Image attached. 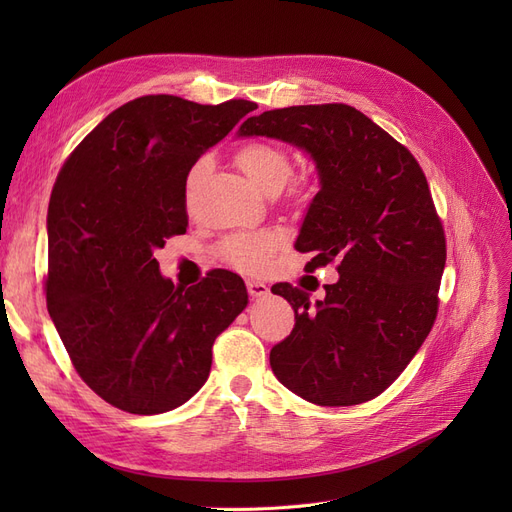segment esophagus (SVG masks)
Instances as JSON below:
<instances>
[{"instance_id": "1", "label": "esophagus", "mask_w": 512, "mask_h": 512, "mask_svg": "<svg viewBox=\"0 0 512 512\" xmlns=\"http://www.w3.org/2000/svg\"><path fill=\"white\" fill-rule=\"evenodd\" d=\"M247 292H250L252 299H260V297H267L269 286L262 282H256V280H247Z\"/></svg>"}]
</instances>
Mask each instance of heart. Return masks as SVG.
Returning <instances> with one entry per match:
<instances>
[{
	"instance_id": "1",
	"label": "heart",
	"mask_w": 512,
	"mask_h": 512,
	"mask_svg": "<svg viewBox=\"0 0 512 512\" xmlns=\"http://www.w3.org/2000/svg\"><path fill=\"white\" fill-rule=\"evenodd\" d=\"M237 164L245 173V177L252 181L254 188L269 192V190H282V185L290 177V158L288 153L271 143H250L239 149ZM200 166L194 164L188 175V188L196 181ZM282 243V235L277 230H250V232H237L230 235L220 243V256L230 267H235L245 273L262 271L277 247Z\"/></svg>"
}]
</instances>
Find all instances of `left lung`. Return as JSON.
<instances>
[{"label":"left lung","mask_w":512,"mask_h":512,"mask_svg":"<svg viewBox=\"0 0 512 512\" xmlns=\"http://www.w3.org/2000/svg\"><path fill=\"white\" fill-rule=\"evenodd\" d=\"M239 138L267 136L305 151L320 190L294 247L309 269L337 262L324 299L275 284L294 329L271 350L286 389L318 406H356L397 380L438 314L444 230L421 166L348 104L275 108L241 123Z\"/></svg>","instance_id":"obj_1"}]
</instances>
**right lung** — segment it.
Returning a JSON list of instances; mask_svg holds the SVG:
<instances>
[{
  "mask_svg": "<svg viewBox=\"0 0 512 512\" xmlns=\"http://www.w3.org/2000/svg\"><path fill=\"white\" fill-rule=\"evenodd\" d=\"M254 108L136 98L83 138L55 181L46 307L79 376L119 410L185 404L209 378L215 337L247 307L237 273L183 288L153 252L188 228L192 166Z\"/></svg>",
  "mask_w": 512,
  "mask_h": 512,
  "instance_id": "add662e5",
  "label": "right lung"
}]
</instances>
